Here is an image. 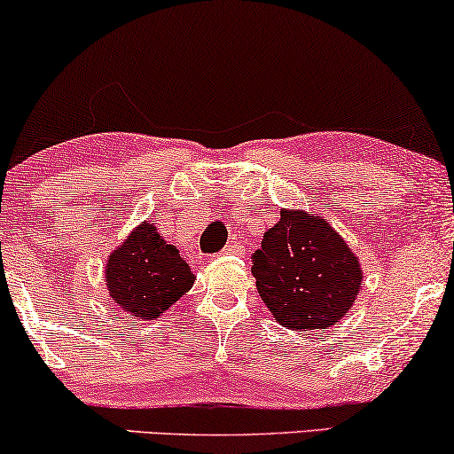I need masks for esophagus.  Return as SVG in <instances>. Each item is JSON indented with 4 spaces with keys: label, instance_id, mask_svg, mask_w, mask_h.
<instances>
[{
    "label": "esophagus",
    "instance_id": "obj_1",
    "mask_svg": "<svg viewBox=\"0 0 454 454\" xmlns=\"http://www.w3.org/2000/svg\"><path fill=\"white\" fill-rule=\"evenodd\" d=\"M239 252H241L239 241H229V244L221 250V256H225V254H239Z\"/></svg>",
    "mask_w": 454,
    "mask_h": 454
}]
</instances>
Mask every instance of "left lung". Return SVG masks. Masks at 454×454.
I'll list each match as a JSON object with an SVG mask.
<instances>
[{"label": "left lung", "instance_id": "8db88e82", "mask_svg": "<svg viewBox=\"0 0 454 454\" xmlns=\"http://www.w3.org/2000/svg\"><path fill=\"white\" fill-rule=\"evenodd\" d=\"M258 294L277 322L314 331L339 322L356 301L362 269L325 219L281 210L252 256Z\"/></svg>", "mask_w": 454, "mask_h": 454}]
</instances>
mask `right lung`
I'll return each mask as SVG.
<instances>
[{
    "mask_svg": "<svg viewBox=\"0 0 454 454\" xmlns=\"http://www.w3.org/2000/svg\"><path fill=\"white\" fill-rule=\"evenodd\" d=\"M105 281L117 306L153 320L192 287L194 275L177 247L167 244L151 223H142L109 256Z\"/></svg>",
    "mask_w": 454,
    "mask_h": 454,
    "instance_id": "right-lung-1",
    "label": "right lung"
}]
</instances>
